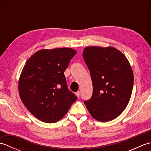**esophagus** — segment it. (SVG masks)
I'll use <instances>...</instances> for the list:
<instances>
[{
  "label": "esophagus",
  "instance_id": "obj_1",
  "mask_svg": "<svg viewBox=\"0 0 151 151\" xmlns=\"http://www.w3.org/2000/svg\"><path fill=\"white\" fill-rule=\"evenodd\" d=\"M80 95H81V91H77L76 93V97H77L78 98H79L80 97Z\"/></svg>",
  "mask_w": 151,
  "mask_h": 151
}]
</instances>
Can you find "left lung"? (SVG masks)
Listing matches in <instances>:
<instances>
[{"label": "left lung", "mask_w": 151, "mask_h": 151, "mask_svg": "<svg viewBox=\"0 0 151 151\" xmlns=\"http://www.w3.org/2000/svg\"><path fill=\"white\" fill-rule=\"evenodd\" d=\"M83 57L91 74L93 95L84 104L95 119L107 122L117 118L132 95L134 74L120 50L113 47H87Z\"/></svg>", "instance_id": "8db88e82"}]
</instances>
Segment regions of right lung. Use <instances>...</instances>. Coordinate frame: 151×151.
Instances as JSON below:
<instances>
[{
	"instance_id": "right-lung-1",
	"label": "right lung",
	"mask_w": 151,
	"mask_h": 151,
	"mask_svg": "<svg viewBox=\"0 0 151 151\" xmlns=\"http://www.w3.org/2000/svg\"><path fill=\"white\" fill-rule=\"evenodd\" d=\"M76 53L70 48L42 49L27 61L19 80V93L25 107L37 119L56 123L77 100L67 88L64 76Z\"/></svg>"
}]
</instances>
